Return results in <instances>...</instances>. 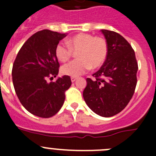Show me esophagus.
Instances as JSON below:
<instances>
[{"instance_id": "obj_1", "label": "esophagus", "mask_w": 156, "mask_h": 156, "mask_svg": "<svg viewBox=\"0 0 156 156\" xmlns=\"http://www.w3.org/2000/svg\"><path fill=\"white\" fill-rule=\"evenodd\" d=\"M77 79H78L77 77H71V82H72V83L75 82V81Z\"/></svg>"}]
</instances>
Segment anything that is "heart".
I'll return each mask as SVG.
<instances>
[{"label": "heart", "mask_w": 156, "mask_h": 156, "mask_svg": "<svg viewBox=\"0 0 156 156\" xmlns=\"http://www.w3.org/2000/svg\"><path fill=\"white\" fill-rule=\"evenodd\" d=\"M60 43L56 47L55 53L60 62L67 61L72 56V51H77L78 59L63 65L62 73L72 77H77L92 67L96 69L106 60L108 53L107 43L105 39L93 37L87 34H78Z\"/></svg>", "instance_id": "1"}]
</instances>
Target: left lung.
Masks as SVG:
<instances>
[{"mask_svg":"<svg viewBox=\"0 0 156 156\" xmlns=\"http://www.w3.org/2000/svg\"><path fill=\"white\" fill-rule=\"evenodd\" d=\"M108 47L106 60L87 79L83 96L87 106L97 115L110 117L121 112L134 94L138 64L134 50L128 41L114 31L101 30Z\"/></svg>","mask_w":156,"mask_h":156,"instance_id":"1","label":"left lung"}]
</instances>
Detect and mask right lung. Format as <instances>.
I'll list each match as a JSON object with an SVG mask.
<instances>
[{"label":"right lung","instance_id":"obj_1","mask_svg":"<svg viewBox=\"0 0 156 156\" xmlns=\"http://www.w3.org/2000/svg\"><path fill=\"white\" fill-rule=\"evenodd\" d=\"M66 34L43 30L23 44L14 60L12 80L16 94L23 107L33 115L50 118L58 112L70 87L69 76L47 82V77L58 75L56 47Z\"/></svg>","mask_w":156,"mask_h":156}]
</instances>
